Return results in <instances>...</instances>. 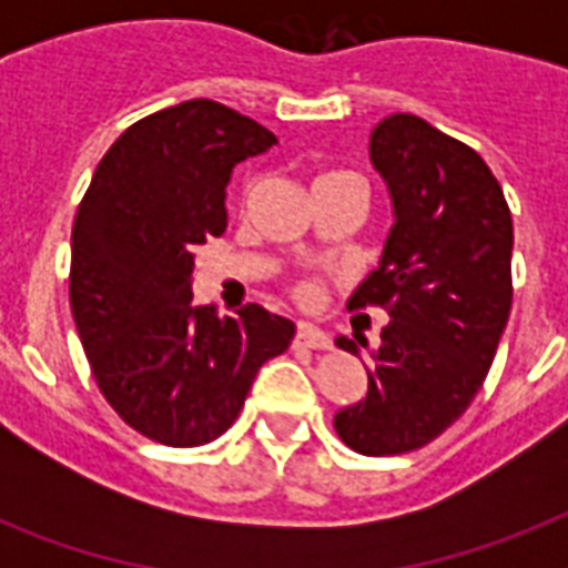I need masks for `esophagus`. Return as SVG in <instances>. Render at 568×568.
I'll use <instances>...</instances> for the list:
<instances>
[{
	"instance_id": "34e87169",
	"label": "esophagus",
	"mask_w": 568,
	"mask_h": 568,
	"mask_svg": "<svg viewBox=\"0 0 568 568\" xmlns=\"http://www.w3.org/2000/svg\"><path fill=\"white\" fill-rule=\"evenodd\" d=\"M297 345L312 347V351H329L333 342H329L327 333H321L318 327H312V324H301L297 327Z\"/></svg>"
}]
</instances>
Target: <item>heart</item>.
Returning <instances> with one entry per match:
<instances>
[{"instance_id":"obj_1","label":"heart","mask_w":568,"mask_h":568,"mask_svg":"<svg viewBox=\"0 0 568 568\" xmlns=\"http://www.w3.org/2000/svg\"><path fill=\"white\" fill-rule=\"evenodd\" d=\"M256 185H258L256 176H244V180H241V185H239V203L241 205L247 203L250 196H253ZM292 294H294V301L303 303V306H321V303H324V294H327V285H324V280H321V276L301 274L292 283Z\"/></svg>"}]
</instances>
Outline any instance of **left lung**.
I'll return each instance as SVG.
<instances>
[{"instance_id":"1","label":"left lung","mask_w":568,"mask_h":568,"mask_svg":"<svg viewBox=\"0 0 568 568\" xmlns=\"http://www.w3.org/2000/svg\"><path fill=\"white\" fill-rule=\"evenodd\" d=\"M372 162L395 226L347 310L379 306L392 321L379 351L336 338L347 354L365 347L368 395L333 427L356 454L395 457L442 436L484 386L513 306V217L484 159L415 114L374 129Z\"/></svg>"}]
</instances>
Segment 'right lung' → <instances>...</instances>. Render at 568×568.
Here are the masks:
<instances>
[{
	"instance_id": "obj_1",
	"label": "right lung",
	"mask_w": 568,
	"mask_h": 568,
	"mask_svg": "<svg viewBox=\"0 0 568 568\" xmlns=\"http://www.w3.org/2000/svg\"><path fill=\"white\" fill-rule=\"evenodd\" d=\"M274 132L214 100L138 120L111 144L73 223L70 310L111 409L171 448L217 439L292 321L247 303L235 318L191 306L194 250L226 230L232 168Z\"/></svg>"
}]
</instances>
